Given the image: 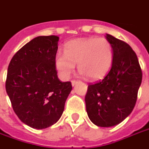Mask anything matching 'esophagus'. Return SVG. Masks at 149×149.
Listing matches in <instances>:
<instances>
[{
    "label": "esophagus",
    "mask_w": 149,
    "mask_h": 149,
    "mask_svg": "<svg viewBox=\"0 0 149 149\" xmlns=\"http://www.w3.org/2000/svg\"><path fill=\"white\" fill-rule=\"evenodd\" d=\"M77 83H78L77 81H75V80H72V86L76 85V84H77Z\"/></svg>",
    "instance_id": "1"
}]
</instances>
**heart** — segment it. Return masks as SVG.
<instances>
[{"label": "heart", "mask_w": 149, "mask_h": 149, "mask_svg": "<svg viewBox=\"0 0 149 149\" xmlns=\"http://www.w3.org/2000/svg\"><path fill=\"white\" fill-rule=\"evenodd\" d=\"M113 61V49L109 40L104 37H88L72 40L65 44L64 52L55 57V66L64 79L70 77L76 64L81 76L93 81L104 78L109 72Z\"/></svg>", "instance_id": "heart-1"}]
</instances>
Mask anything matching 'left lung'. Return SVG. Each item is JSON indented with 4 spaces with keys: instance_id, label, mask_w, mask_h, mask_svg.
I'll use <instances>...</instances> for the list:
<instances>
[{
    "instance_id": "8db88e82",
    "label": "left lung",
    "mask_w": 149,
    "mask_h": 149,
    "mask_svg": "<svg viewBox=\"0 0 149 149\" xmlns=\"http://www.w3.org/2000/svg\"><path fill=\"white\" fill-rule=\"evenodd\" d=\"M113 49L109 72L102 81L88 84L85 95L90 120L99 127H112L125 120L133 110L142 81L137 56L130 45L107 34Z\"/></svg>"
}]
</instances>
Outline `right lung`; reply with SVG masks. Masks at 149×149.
Masks as SVG:
<instances>
[{"label": "right lung", "mask_w": 149, "mask_h": 149, "mask_svg": "<svg viewBox=\"0 0 149 149\" xmlns=\"http://www.w3.org/2000/svg\"><path fill=\"white\" fill-rule=\"evenodd\" d=\"M59 37L40 36L24 45L8 65L5 88L18 118L37 129L61 118L72 86L57 77L55 57Z\"/></svg>", "instance_id": "1"}]
</instances>
